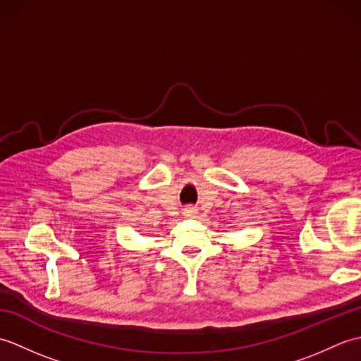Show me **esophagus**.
I'll return each instance as SVG.
<instances>
[{
    "instance_id": "1",
    "label": "esophagus",
    "mask_w": 361,
    "mask_h": 361,
    "mask_svg": "<svg viewBox=\"0 0 361 361\" xmlns=\"http://www.w3.org/2000/svg\"><path fill=\"white\" fill-rule=\"evenodd\" d=\"M183 214H185L186 217H195L197 216V209L194 208V206H188V208H185V211H183Z\"/></svg>"
}]
</instances>
